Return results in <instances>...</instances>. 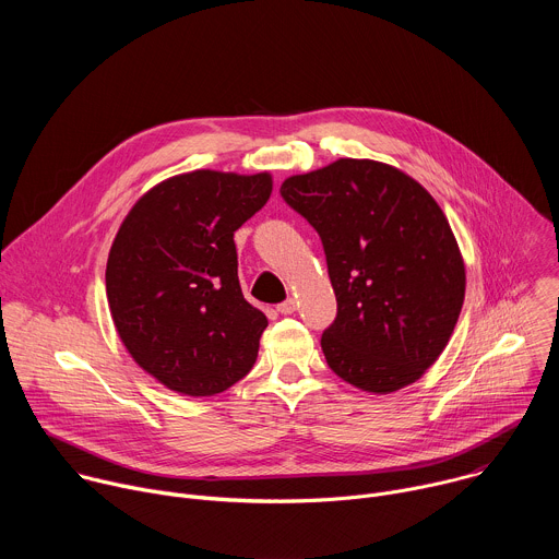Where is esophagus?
Returning a JSON list of instances; mask_svg holds the SVG:
<instances>
[{
  "label": "esophagus",
  "instance_id": "34e87169",
  "mask_svg": "<svg viewBox=\"0 0 559 559\" xmlns=\"http://www.w3.org/2000/svg\"><path fill=\"white\" fill-rule=\"evenodd\" d=\"M296 307H298V305H296V300H294V298H287V300H283L276 309H278L281 313H285V316H287V313H294V311H296Z\"/></svg>",
  "mask_w": 559,
  "mask_h": 559
}]
</instances>
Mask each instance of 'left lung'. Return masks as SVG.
Segmentation results:
<instances>
[{
    "instance_id": "obj_1",
    "label": "left lung",
    "mask_w": 559,
    "mask_h": 559,
    "mask_svg": "<svg viewBox=\"0 0 559 559\" xmlns=\"http://www.w3.org/2000/svg\"><path fill=\"white\" fill-rule=\"evenodd\" d=\"M281 197L323 241L338 302L321 338L332 371L369 393L416 382L447 347L464 302V261L440 205L371 158L289 177Z\"/></svg>"
}]
</instances>
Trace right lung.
Here are the masks:
<instances>
[{"label": "right lung", "instance_id": "add662e5", "mask_svg": "<svg viewBox=\"0 0 559 559\" xmlns=\"http://www.w3.org/2000/svg\"><path fill=\"white\" fill-rule=\"evenodd\" d=\"M270 194L267 173L194 170L147 190L115 236V328L134 362L177 393H221L257 362L267 318L243 298L234 231Z\"/></svg>", "mask_w": 559, "mask_h": 559}]
</instances>
